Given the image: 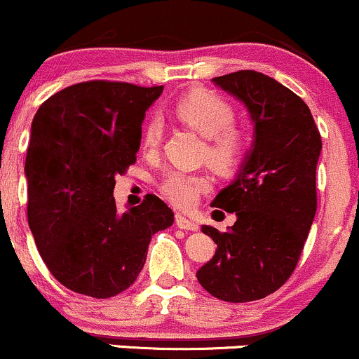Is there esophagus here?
<instances>
[{
    "label": "esophagus",
    "instance_id": "34e87169",
    "mask_svg": "<svg viewBox=\"0 0 359 359\" xmlns=\"http://www.w3.org/2000/svg\"><path fill=\"white\" fill-rule=\"evenodd\" d=\"M175 224L177 228L185 229V231H197V229H199L197 222H194L192 219H189V217H185L184 214H175Z\"/></svg>",
    "mask_w": 359,
    "mask_h": 359
}]
</instances>
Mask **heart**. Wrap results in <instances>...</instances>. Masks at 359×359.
Returning <instances> with one entry per match:
<instances>
[{
	"label": "heart",
	"instance_id": "obj_1",
	"mask_svg": "<svg viewBox=\"0 0 359 359\" xmlns=\"http://www.w3.org/2000/svg\"><path fill=\"white\" fill-rule=\"evenodd\" d=\"M175 114L180 121L205 137L203 156L219 174H229L240 165L246 150V135L234 125L236 113L228 101L209 90H194L177 101ZM163 119L150 114L142 130V145L155 151L163 138ZM209 180L203 174L172 168L160 180L165 199L179 208H191L197 197L208 191Z\"/></svg>",
	"mask_w": 359,
	"mask_h": 359
}]
</instances>
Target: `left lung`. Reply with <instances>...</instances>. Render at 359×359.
<instances>
[{"instance_id":"left-lung-1","label":"left lung","mask_w":359,"mask_h":359,"mask_svg":"<svg viewBox=\"0 0 359 359\" xmlns=\"http://www.w3.org/2000/svg\"><path fill=\"white\" fill-rule=\"evenodd\" d=\"M212 82L246 106L253 143L211 204L236 222L224 233L203 226L217 250L196 277L214 297L251 302L278 290L297 266L316 216L323 142L306 102L265 74L238 71Z\"/></svg>"}]
</instances>
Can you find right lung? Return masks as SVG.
Listing matches in <instances>:
<instances>
[{"mask_svg":"<svg viewBox=\"0 0 359 359\" xmlns=\"http://www.w3.org/2000/svg\"><path fill=\"white\" fill-rule=\"evenodd\" d=\"M162 90L79 82L48 97L32 121L28 226L50 273L77 294L109 299L133 285L151 236L174 222L154 194L125 212L113 197L114 177L137 162L145 111Z\"/></svg>","mask_w":359,"mask_h":359,"instance_id":"right-lung-1","label":"right lung"}]
</instances>
